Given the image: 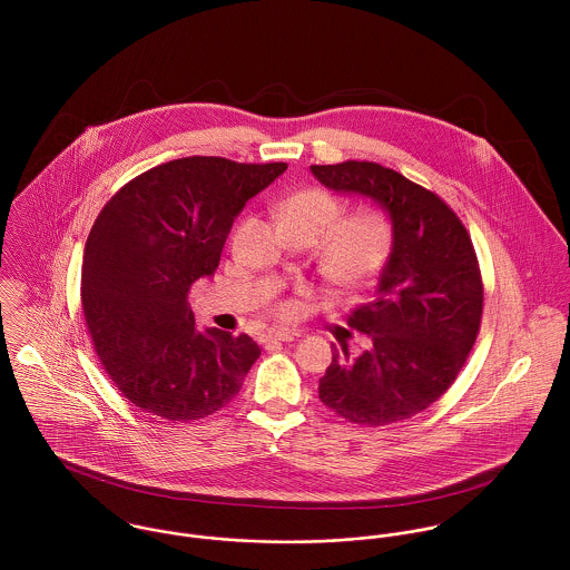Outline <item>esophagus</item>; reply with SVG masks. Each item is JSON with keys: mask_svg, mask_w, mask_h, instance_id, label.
Here are the masks:
<instances>
[{"mask_svg": "<svg viewBox=\"0 0 570 570\" xmlns=\"http://www.w3.org/2000/svg\"><path fill=\"white\" fill-rule=\"evenodd\" d=\"M294 331L289 328H272L265 333V340H272V342H292L294 340Z\"/></svg>", "mask_w": 570, "mask_h": 570, "instance_id": "esophagus-1", "label": "esophagus"}]
</instances>
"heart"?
Returning <instances> with one entry per match:
<instances>
[{
  "label": "heart",
  "instance_id": "b5f03b06",
  "mask_svg": "<svg viewBox=\"0 0 570 570\" xmlns=\"http://www.w3.org/2000/svg\"><path fill=\"white\" fill-rule=\"evenodd\" d=\"M337 199L323 188H303L287 195L276 219L283 230H305L314 239L326 233L321 265L342 287H360L371 281L389 258L391 226L380 213H355L340 219Z\"/></svg>",
  "mask_w": 570,
  "mask_h": 570
}]
</instances>
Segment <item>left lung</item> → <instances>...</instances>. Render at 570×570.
<instances>
[{
    "label": "left lung",
    "instance_id": "left-lung-1",
    "mask_svg": "<svg viewBox=\"0 0 570 570\" xmlns=\"http://www.w3.org/2000/svg\"><path fill=\"white\" fill-rule=\"evenodd\" d=\"M333 193L371 202L391 224V252L375 294L348 318L371 346L333 344L318 397L362 425L410 419L456 380L476 342L483 281L461 219L430 190L375 163L309 166Z\"/></svg>",
    "mask_w": 570,
    "mask_h": 570
}]
</instances>
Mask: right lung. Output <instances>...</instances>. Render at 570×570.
<instances>
[{"mask_svg":"<svg viewBox=\"0 0 570 570\" xmlns=\"http://www.w3.org/2000/svg\"><path fill=\"white\" fill-rule=\"evenodd\" d=\"M285 168L181 158L138 175L100 210L82 256V314L107 375L134 406L188 421L239 395L258 344L199 331L186 296L215 274L245 202Z\"/></svg>","mask_w":570,"mask_h":570,"instance_id":"add662e5","label":"right lung"}]
</instances>
